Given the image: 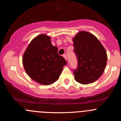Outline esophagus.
I'll use <instances>...</instances> for the list:
<instances>
[{"instance_id": "obj_1", "label": "esophagus", "mask_w": 121, "mask_h": 121, "mask_svg": "<svg viewBox=\"0 0 121 121\" xmlns=\"http://www.w3.org/2000/svg\"><path fill=\"white\" fill-rule=\"evenodd\" d=\"M63 57H64V59H65L66 60H67V56H66V54H64V55H63Z\"/></svg>"}]
</instances>
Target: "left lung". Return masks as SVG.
I'll use <instances>...</instances> for the list:
<instances>
[{
	"mask_svg": "<svg viewBox=\"0 0 121 121\" xmlns=\"http://www.w3.org/2000/svg\"><path fill=\"white\" fill-rule=\"evenodd\" d=\"M73 41L78 63L73 71L75 80L82 84L97 81L106 67L107 55L104 47L96 36L85 31L79 32Z\"/></svg>",
	"mask_w": 121,
	"mask_h": 121,
	"instance_id": "1",
	"label": "left lung"
}]
</instances>
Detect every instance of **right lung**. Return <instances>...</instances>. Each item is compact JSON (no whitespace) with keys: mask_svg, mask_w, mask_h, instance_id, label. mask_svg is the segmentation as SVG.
<instances>
[{"mask_svg":"<svg viewBox=\"0 0 121 121\" xmlns=\"http://www.w3.org/2000/svg\"><path fill=\"white\" fill-rule=\"evenodd\" d=\"M58 49L51 44V38L45 35L35 37L28 46L22 57L25 70L36 82L44 85L52 84L59 78L65 59L59 55Z\"/></svg>","mask_w":121,"mask_h":121,"instance_id":"right-lung-1","label":"right lung"}]
</instances>
